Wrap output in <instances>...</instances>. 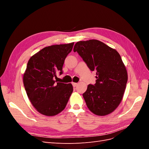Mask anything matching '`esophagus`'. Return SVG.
I'll return each instance as SVG.
<instances>
[{"instance_id": "obj_1", "label": "esophagus", "mask_w": 149, "mask_h": 149, "mask_svg": "<svg viewBox=\"0 0 149 149\" xmlns=\"http://www.w3.org/2000/svg\"><path fill=\"white\" fill-rule=\"evenodd\" d=\"M72 84H73V87H76V86L78 85V83H72Z\"/></svg>"}]
</instances>
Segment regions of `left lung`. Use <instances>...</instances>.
Instances as JSON below:
<instances>
[{"label": "left lung", "instance_id": "1", "mask_svg": "<svg viewBox=\"0 0 149 149\" xmlns=\"http://www.w3.org/2000/svg\"><path fill=\"white\" fill-rule=\"evenodd\" d=\"M73 50L96 72L95 84H89L83 94L88 109L97 116L111 114L123 100L128 79L119 53L97 40L78 42Z\"/></svg>", "mask_w": 149, "mask_h": 149}]
</instances>
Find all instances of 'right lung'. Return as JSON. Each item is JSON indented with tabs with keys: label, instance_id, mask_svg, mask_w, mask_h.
<instances>
[{
	"label": "right lung",
	"instance_id": "1",
	"mask_svg": "<svg viewBox=\"0 0 149 149\" xmlns=\"http://www.w3.org/2000/svg\"><path fill=\"white\" fill-rule=\"evenodd\" d=\"M74 42L45 47L28 61L24 74L25 91L31 104L40 114L53 116L63 110L73 91L71 83H55Z\"/></svg>",
	"mask_w": 149,
	"mask_h": 149
}]
</instances>
